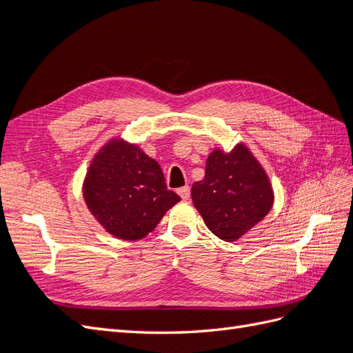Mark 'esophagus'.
I'll use <instances>...</instances> for the list:
<instances>
[{"instance_id": "obj_1", "label": "esophagus", "mask_w": 353, "mask_h": 353, "mask_svg": "<svg viewBox=\"0 0 353 353\" xmlns=\"http://www.w3.org/2000/svg\"><path fill=\"white\" fill-rule=\"evenodd\" d=\"M177 194L182 196V200H188L191 196V190H190V186H183V188H180V190L177 191Z\"/></svg>"}]
</instances>
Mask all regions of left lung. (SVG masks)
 <instances>
[{"label": "left lung", "mask_w": 353, "mask_h": 353, "mask_svg": "<svg viewBox=\"0 0 353 353\" xmlns=\"http://www.w3.org/2000/svg\"><path fill=\"white\" fill-rule=\"evenodd\" d=\"M191 195L209 230L228 242L263 219L274 203L266 173L242 144L230 153L212 152L206 174L192 185Z\"/></svg>", "instance_id": "obj_1"}]
</instances>
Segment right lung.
Returning a JSON list of instances; mask_svg holds the SVG:
<instances>
[{"label": "right lung", "mask_w": 353, "mask_h": 353, "mask_svg": "<svg viewBox=\"0 0 353 353\" xmlns=\"http://www.w3.org/2000/svg\"><path fill=\"white\" fill-rule=\"evenodd\" d=\"M84 199L106 230L125 241L141 239L180 201L167 188L159 163L119 139L94 157L84 182Z\"/></svg>", "instance_id": "1"}]
</instances>
